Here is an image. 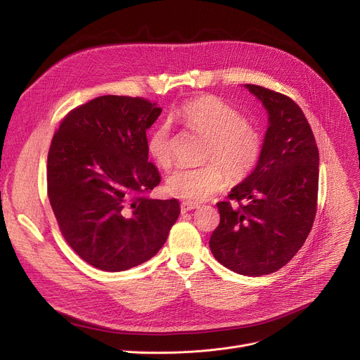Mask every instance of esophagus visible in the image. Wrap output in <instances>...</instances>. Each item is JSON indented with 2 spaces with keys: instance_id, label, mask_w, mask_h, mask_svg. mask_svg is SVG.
<instances>
[{
  "instance_id": "esophagus-1",
  "label": "esophagus",
  "mask_w": 360,
  "mask_h": 360,
  "mask_svg": "<svg viewBox=\"0 0 360 360\" xmlns=\"http://www.w3.org/2000/svg\"><path fill=\"white\" fill-rule=\"evenodd\" d=\"M197 207H198V204H197V202L184 201V202H181V212H182V213H186V212H190V210L197 209Z\"/></svg>"
}]
</instances>
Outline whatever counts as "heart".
Instances as JSON below:
<instances>
[{
  "instance_id": "b5f03b06",
  "label": "heart",
  "mask_w": 360,
  "mask_h": 360,
  "mask_svg": "<svg viewBox=\"0 0 360 360\" xmlns=\"http://www.w3.org/2000/svg\"><path fill=\"white\" fill-rule=\"evenodd\" d=\"M172 117L205 139L202 160L209 163L174 170L166 179L170 195L191 202L204 201L223 190L228 175L233 181H242L257 167L262 153L261 132L228 102L213 94H202L185 102ZM147 148L158 166H172V137L167 124L153 129Z\"/></svg>"
}]
</instances>
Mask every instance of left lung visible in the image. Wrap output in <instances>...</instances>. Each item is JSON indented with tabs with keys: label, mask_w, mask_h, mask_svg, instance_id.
I'll use <instances>...</instances> for the list:
<instances>
[{
	"label": "left lung",
	"mask_w": 360,
	"mask_h": 360,
	"mask_svg": "<svg viewBox=\"0 0 360 360\" xmlns=\"http://www.w3.org/2000/svg\"><path fill=\"white\" fill-rule=\"evenodd\" d=\"M245 87L266 106L269 128L254 172L233 188L231 201L217 202L220 223L210 250L226 269L257 277L286 266L307 240L316 213L319 155L308 120L289 96Z\"/></svg>",
	"instance_id": "obj_1"
}]
</instances>
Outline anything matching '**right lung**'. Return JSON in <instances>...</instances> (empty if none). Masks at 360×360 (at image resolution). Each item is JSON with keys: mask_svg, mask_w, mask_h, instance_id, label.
Instances as JSON below:
<instances>
[{"mask_svg": "<svg viewBox=\"0 0 360 360\" xmlns=\"http://www.w3.org/2000/svg\"><path fill=\"white\" fill-rule=\"evenodd\" d=\"M162 109L144 98L99 96L70 110L48 151V197L65 242L103 271H124L163 247L178 200H151L160 182L146 131Z\"/></svg>", "mask_w": 360, "mask_h": 360, "instance_id": "add662e5", "label": "right lung"}]
</instances>
